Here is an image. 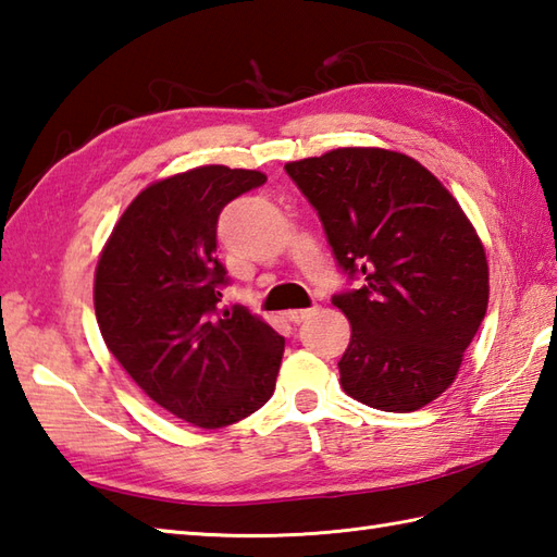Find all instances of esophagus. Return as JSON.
Here are the masks:
<instances>
[{
    "label": "esophagus",
    "mask_w": 557,
    "mask_h": 557,
    "mask_svg": "<svg viewBox=\"0 0 557 557\" xmlns=\"http://www.w3.org/2000/svg\"><path fill=\"white\" fill-rule=\"evenodd\" d=\"M312 312H314V307H307V310H288L286 317H288V321H293V324H300V321H305Z\"/></svg>",
    "instance_id": "1"
}]
</instances>
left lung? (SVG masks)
Here are the masks:
<instances>
[{
	"label": "left lung",
	"instance_id": "1",
	"mask_svg": "<svg viewBox=\"0 0 557 557\" xmlns=\"http://www.w3.org/2000/svg\"><path fill=\"white\" fill-rule=\"evenodd\" d=\"M286 174L317 209L338 267L362 278L331 298L352 326L343 391L383 412L436 400L488 305L486 252L462 207L412 157L379 147H338Z\"/></svg>",
	"mask_w": 557,
	"mask_h": 557
}]
</instances>
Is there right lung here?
Masks as SVG:
<instances>
[{"mask_svg": "<svg viewBox=\"0 0 557 557\" xmlns=\"http://www.w3.org/2000/svg\"><path fill=\"white\" fill-rule=\"evenodd\" d=\"M264 183L259 171L212 164L147 185L97 262L109 352L157 405L202 429L240 422L276 388L286 341L240 305L219 310L228 286L219 214Z\"/></svg>", "mask_w": 557, "mask_h": 557, "instance_id": "obj_1", "label": "right lung"}]
</instances>
